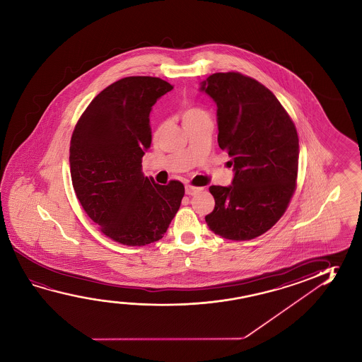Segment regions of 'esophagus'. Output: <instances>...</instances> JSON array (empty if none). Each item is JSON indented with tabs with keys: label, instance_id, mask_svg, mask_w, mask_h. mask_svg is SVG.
Segmentation results:
<instances>
[{
	"label": "esophagus",
	"instance_id": "1",
	"mask_svg": "<svg viewBox=\"0 0 362 362\" xmlns=\"http://www.w3.org/2000/svg\"><path fill=\"white\" fill-rule=\"evenodd\" d=\"M202 188H198V187H193V185H189V184H187L185 185V194H188V196H194L197 194L198 192H201Z\"/></svg>",
	"mask_w": 362,
	"mask_h": 362
}]
</instances>
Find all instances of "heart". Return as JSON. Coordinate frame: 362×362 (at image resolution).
<instances>
[{
  "mask_svg": "<svg viewBox=\"0 0 362 362\" xmlns=\"http://www.w3.org/2000/svg\"><path fill=\"white\" fill-rule=\"evenodd\" d=\"M203 115H206V112L201 110V108H198V107H185L183 111V121L196 119V117H199V116H203Z\"/></svg>",
  "mask_w": 362,
  "mask_h": 362,
  "instance_id": "b5f03b06",
  "label": "heart"
}]
</instances>
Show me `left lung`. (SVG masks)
<instances>
[{"instance_id":"1","label":"left lung","mask_w":362,"mask_h":362,"mask_svg":"<svg viewBox=\"0 0 362 362\" xmlns=\"http://www.w3.org/2000/svg\"><path fill=\"white\" fill-rule=\"evenodd\" d=\"M201 92L217 105L218 145L233 165L231 185H211V231L245 241L270 230L296 190L299 139L284 107L269 89L240 73H214Z\"/></svg>"}]
</instances>
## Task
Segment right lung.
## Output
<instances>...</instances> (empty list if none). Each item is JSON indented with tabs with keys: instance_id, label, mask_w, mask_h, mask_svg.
Here are the masks:
<instances>
[{
	"instance_id": "obj_1",
	"label": "right lung",
	"mask_w": 362,
	"mask_h": 362,
	"mask_svg": "<svg viewBox=\"0 0 362 362\" xmlns=\"http://www.w3.org/2000/svg\"><path fill=\"white\" fill-rule=\"evenodd\" d=\"M172 89L160 78H122L95 95L73 131V188L89 218L116 243L160 240L180 207L183 184L160 185L141 170L151 145L150 112Z\"/></svg>"
}]
</instances>
